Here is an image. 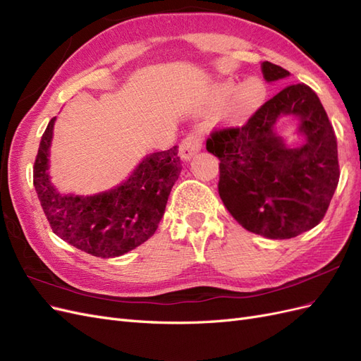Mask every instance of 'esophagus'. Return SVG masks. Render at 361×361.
Returning <instances> with one entry per match:
<instances>
[{
  "label": "esophagus",
  "mask_w": 361,
  "mask_h": 361,
  "mask_svg": "<svg viewBox=\"0 0 361 361\" xmlns=\"http://www.w3.org/2000/svg\"><path fill=\"white\" fill-rule=\"evenodd\" d=\"M202 149V134L199 130H192L187 137H185L179 145V155L182 159L188 161L194 154Z\"/></svg>",
  "instance_id": "1"
}]
</instances>
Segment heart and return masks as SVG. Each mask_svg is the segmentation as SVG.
I'll use <instances>...</instances> for the list:
<instances>
[{"label":"heart","instance_id":"heart-1","mask_svg":"<svg viewBox=\"0 0 361 361\" xmlns=\"http://www.w3.org/2000/svg\"><path fill=\"white\" fill-rule=\"evenodd\" d=\"M267 96V87L264 81L256 78H248L238 87L227 81L218 87V101L226 102L231 99L227 106L226 117L228 120H239L248 116L251 111L264 102Z\"/></svg>","mask_w":361,"mask_h":361}]
</instances>
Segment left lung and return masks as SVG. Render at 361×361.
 Masks as SVG:
<instances>
[{
  "label": "left lung",
  "instance_id": "left-lung-1",
  "mask_svg": "<svg viewBox=\"0 0 361 361\" xmlns=\"http://www.w3.org/2000/svg\"><path fill=\"white\" fill-rule=\"evenodd\" d=\"M262 73L267 81L289 75L269 61ZM285 114L300 117L308 141L298 149H288L274 133ZM206 149L220 159L218 192L227 211L247 231L271 239L318 226L341 176L334 129L318 94L302 82L285 87L243 126L214 129Z\"/></svg>",
  "mask_w": 361,
  "mask_h": 361
}]
</instances>
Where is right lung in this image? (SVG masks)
Segmentation results:
<instances>
[{
  "label": "right lung",
  "mask_w": 361,
  "mask_h": 361,
  "mask_svg": "<svg viewBox=\"0 0 361 361\" xmlns=\"http://www.w3.org/2000/svg\"><path fill=\"white\" fill-rule=\"evenodd\" d=\"M54 120L42 135L32 167V183L52 232L96 257H116L146 243L166 211L170 191L182 170L178 146L157 152L120 187L90 197L61 195L48 178V149Z\"/></svg>",
  "instance_id": "add662e5"
}]
</instances>
